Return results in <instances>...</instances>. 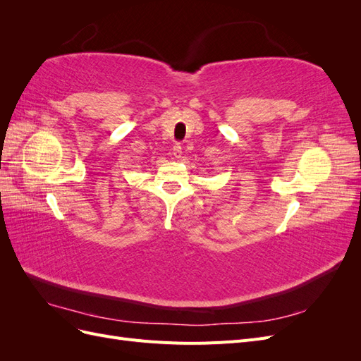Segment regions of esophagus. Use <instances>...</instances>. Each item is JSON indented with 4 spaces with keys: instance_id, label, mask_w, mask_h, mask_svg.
Returning <instances> with one entry per match:
<instances>
[{
    "instance_id": "esophagus-1",
    "label": "esophagus",
    "mask_w": 361,
    "mask_h": 361,
    "mask_svg": "<svg viewBox=\"0 0 361 361\" xmlns=\"http://www.w3.org/2000/svg\"><path fill=\"white\" fill-rule=\"evenodd\" d=\"M173 157L176 158V159L182 158V146L180 145H174L173 146Z\"/></svg>"
}]
</instances>
